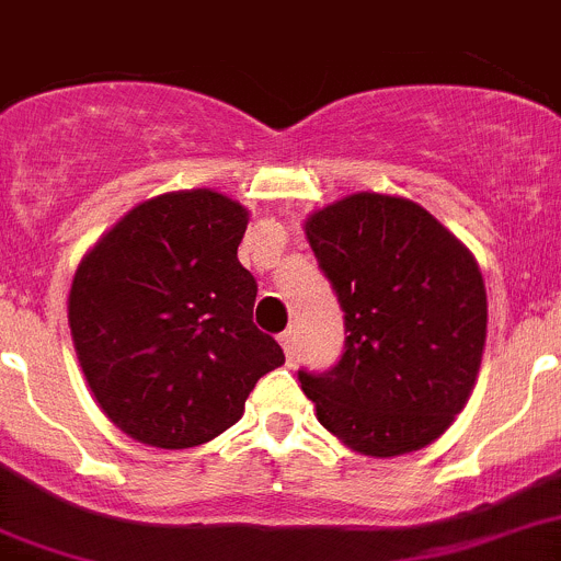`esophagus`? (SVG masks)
<instances>
[{
    "instance_id": "34e87169",
    "label": "esophagus",
    "mask_w": 561,
    "mask_h": 561,
    "mask_svg": "<svg viewBox=\"0 0 561 561\" xmlns=\"http://www.w3.org/2000/svg\"><path fill=\"white\" fill-rule=\"evenodd\" d=\"M279 343L282 348H285L287 359H293V354H296V332H293V329H285V332L279 334Z\"/></svg>"
}]
</instances>
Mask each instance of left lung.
I'll use <instances>...</instances> for the list:
<instances>
[{
	"label": "left lung",
	"mask_w": 561,
	"mask_h": 561,
	"mask_svg": "<svg viewBox=\"0 0 561 561\" xmlns=\"http://www.w3.org/2000/svg\"><path fill=\"white\" fill-rule=\"evenodd\" d=\"M343 310V354L298 370L318 421L365 457L417 451L473 390L486 293L470 251L410 198L357 193L307 221Z\"/></svg>",
	"instance_id": "1"
}]
</instances>
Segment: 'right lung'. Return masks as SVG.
<instances>
[{
	"mask_svg": "<svg viewBox=\"0 0 561 561\" xmlns=\"http://www.w3.org/2000/svg\"><path fill=\"white\" fill-rule=\"evenodd\" d=\"M249 216L216 191L138 204L77 268L68 323L99 407L129 437L193 448L243 415L256 379L285 363L254 327L240 265Z\"/></svg>",
	"mask_w": 561,
	"mask_h": 561,
	"instance_id": "obj_1",
	"label": "right lung"
}]
</instances>
